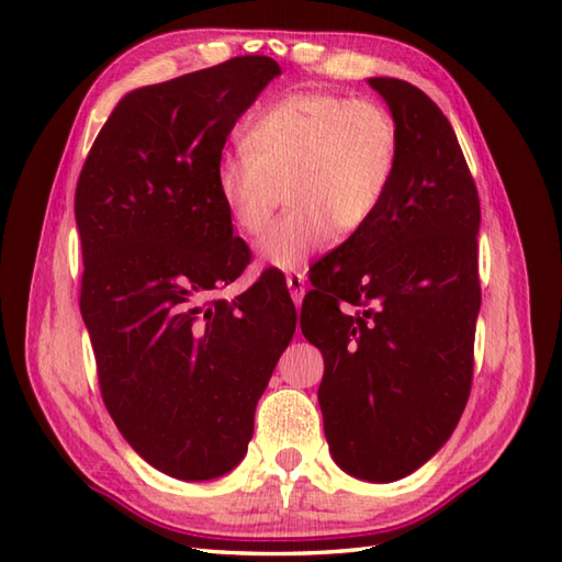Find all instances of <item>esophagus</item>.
Returning <instances> with one entry per match:
<instances>
[{
    "label": "esophagus",
    "mask_w": 562,
    "mask_h": 562,
    "mask_svg": "<svg viewBox=\"0 0 562 562\" xmlns=\"http://www.w3.org/2000/svg\"><path fill=\"white\" fill-rule=\"evenodd\" d=\"M288 288H290V294H292L294 304L300 306L302 300H304V294H306V278H304V272H290V274H288Z\"/></svg>",
    "instance_id": "34e87169"
}]
</instances>
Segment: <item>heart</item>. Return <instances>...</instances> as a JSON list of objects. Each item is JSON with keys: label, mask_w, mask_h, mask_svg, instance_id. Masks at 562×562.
Here are the masks:
<instances>
[{"label": "heart", "mask_w": 562, "mask_h": 562, "mask_svg": "<svg viewBox=\"0 0 562 562\" xmlns=\"http://www.w3.org/2000/svg\"><path fill=\"white\" fill-rule=\"evenodd\" d=\"M401 130L384 103L333 91L290 93L248 125L246 147L220 159L214 186L234 226L260 236L284 198L290 212L260 241L272 268L308 258L374 222L396 178Z\"/></svg>", "instance_id": "heart-1"}]
</instances>
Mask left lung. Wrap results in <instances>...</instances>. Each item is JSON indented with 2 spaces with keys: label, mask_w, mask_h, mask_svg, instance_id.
<instances>
[{
  "label": "left lung",
  "mask_w": 562,
  "mask_h": 562,
  "mask_svg": "<svg viewBox=\"0 0 562 562\" xmlns=\"http://www.w3.org/2000/svg\"><path fill=\"white\" fill-rule=\"evenodd\" d=\"M369 87L398 123V171L374 222L318 260L302 333L324 355L333 459L389 483L445 445L471 396L481 200L437 103L403 79Z\"/></svg>",
  "instance_id": "left-lung-1"
}]
</instances>
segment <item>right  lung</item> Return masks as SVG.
Wrapping results in <instances>:
<instances>
[{
    "instance_id": "obj_1",
    "label": "right lung",
    "mask_w": 562,
    "mask_h": 562,
    "mask_svg": "<svg viewBox=\"0 0 562 562\" xmlns=\"http://www.w3.org/2000/svg\"><path fill=\"white\" fill-rule=\"evenodd\" d=\"M280 65L232 57L154 83L115 105L77 181L81 318L105 408L142 459L178 481H210L244 459L256 403L296 312L280 274L246 270L214 186L224 142Z\"/></svg>"
}]
</instances>
